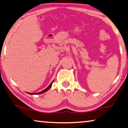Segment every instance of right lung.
I'll use <instances>...</instances> for the list:
<instances>
[{"instance_id": "1", "label": "right lung", "mask_w": 128, "mask_h": 128, "mask_svg": "<svg viewBox=\"0 0 128 128\" xmlns=\"http://www.w3.org/2000/svg\"><path fill=\"white\" fill-rule=\"evenodd\" d=\"M53 82H54V80H53V81H52V82L50 84V85H49V86L48 87L46 88H45V89L44 90L42 91H41V92H36V93H29V92H28V94H31V95H33V94H36V95H37V94H42V93L46 92V91H47L48 90L50 89V88L51 87V86H52V83H53Z\"/></svg>"}]
</instances>
